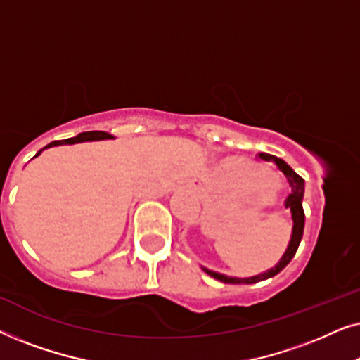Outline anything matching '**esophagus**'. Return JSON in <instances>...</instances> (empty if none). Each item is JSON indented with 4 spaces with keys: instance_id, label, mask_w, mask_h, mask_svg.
<instances>
[{
    "instance_id": "obj_1",
    "label": "esophagus",
    "mask_w": 360,
    "mask_h": 360,
    "mask_svg": "<svg viewBox=\"0 0 360 360\" xmlns=\"http://www.w3.org/2000/svg\"><path fill=\"white\" fill-rule=\"evenodd\" d=\"M190 188H191V191H193V193H195L196 196H201V195H203V188H201V185H200V184H196V181H191V184H190Z\"/></svg>"
}]
</instances>
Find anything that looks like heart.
I'll return each instance as SVG.
<instances>
[{"instance_id": "obj_1", "label": "heart", "mask_w": 360, "mask_h": 360, "mask_svg": "<svg viewBox=\"0 0 360 360\" xmlns=\"http://www.w3.org/2000/svg\"><path fill=\"white\" fill-rule=\"evenodd\" d=\"M226 175L239 185H259L262 196L269 200L277 188V181H272V176L264 174L257 167L244 160H233L226 165Z\"/></svg>"}]
</instances>
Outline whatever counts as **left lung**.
Wrapping results in <instances>:
<instances>
[{
	"mask_svg": "<svg viewBox=\"0 0 360 360\" xmlns=\"http://www.w3.org/2000/svg\"><path fill=\"white\" fill-rule=\"evenodd\" d=\"M259 159L260 160H265V162H274V164L277 165V169L282 172L285 176H287L288 184H290V186H292V193H290L287 198H285V208H288L290 211H292V219H293L292 239H290L287 252L283 254V257L280 259V262L275 265L274 269H270V270H267V272H264V274H260V275H255V277H249V278L226 277V275H223V274H218V272H213V270L203 269L206 274L211 275V277L216 278V280H219V282L234 283V285H238V283L250 285V283H257V282H260V280H267L270 277H274V275H277L278 272H282V270L290 264V260L295 257V254H297V249H298V245H300V240H302V238H303L304 211H303L302 201H303L304 180L298 174H295L293 169L287 164V162L282 160V159H278V157L270 155V154H264V152H260Z\"/></svg>",
	"mask_w": 360,
	"mask_h": 360,
	"instance_id": "obj_1",
	"label": "left lung"
}]
</instances>
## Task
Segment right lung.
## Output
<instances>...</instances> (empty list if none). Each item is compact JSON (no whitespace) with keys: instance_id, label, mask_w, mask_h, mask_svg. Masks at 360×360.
<instances>
[{"instance_id":"1","label":"right lung","mask_w":360,"mask_h":360,"mask_svg":"<svg viewBox=\"0 0 360 360\" xmlns=\"http://www.w3.org/2000/svg\"><path fill=\"white\" fill-rule=\"evenodd\" d=\"M111 134H108L105 131H90V132H82V134H78L77 137H70V139H65V141H53L51 144L44 147V149H47V147H52V146H62V144H77V142H86V141H101V139H111ZM41 154V150L37 152L36 157Z\"/></svg>"}]
</instances>
